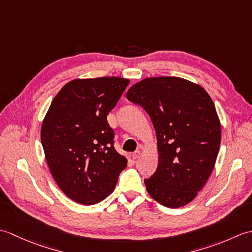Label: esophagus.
Returning a JSON list of instances; mask_svg holds the SVG:
<instances>
[{
  "label": "esophagus",
  "mask_w": 252,
  "mask_h": 252,
  "mask_svg": "<svg viewBox=\"0 0 252 252\" xmlns=\"http://www.w3.org/2000/svg\"><path fill=\"white\" fill-rule=\"evenodd\" d=\"M140 156H141V151H136V152H134V153L132 154V158L134 159V160L140 158Z\"/></svg>",
  "instance_id": "34e87169"
}]
</instances>
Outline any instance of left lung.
<instances>
[{
	"label": "left lung",
	"mask_w": 252,
	"mask_h": 252,
	"mask_svg": "<svg viewBox=\"0 0 252 252\" xmlns=\"http://www.w3.org/2000/svg\"><path fill=\"white\" fill-rule=\"evenodd\" d=\"M142 106L156 131L158 167L144 180L160 205L180 208L197 196L210 176L221 143V125L206 90L176 77L146 78L126 92Z\"/></svg>",
	"instance_id": "1"
}]
</instances>
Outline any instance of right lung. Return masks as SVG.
<instances>
[{
	"label": "right lung",
	"mask_w": 252,
	"mask_h": 252,
	"mask_svg": "<svg viewBox=\"0 0 252 252\" xmlns=\"http://www.w3.org/2000/svg\"><path fill=\"white\" fill-rule=\"evenodd\" d=\"M129 79H74L53 99L41 126V142L51 173L63 194L95 205L114 191L127 160L114 147L107 115Z\"/></svg>",
	"instance_id": "right-lung-1"
}]
</instances>
